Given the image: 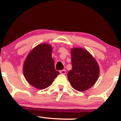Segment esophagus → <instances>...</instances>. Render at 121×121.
<instances>
[{
	"label": "esophagus",
	"mask_w": 121,
	"mask_h": 121,
	"mask_svg": "<svg viewBox=\"0 0 121 121\" xmlns=\"http://www.w3.org/2000/svg\"><path fill=\"white\" fill-rule=\"evenodd\" d=\"M59 72H60V74H65L66 73V70H65V69H63V70H60L59 71Z\"/></svg>",
	"instance_id": "obj_1"
}]
</instances>
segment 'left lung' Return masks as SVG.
Instances as JSON below:
<instances>
[{
  "label": "left lung",
  "instance_id": "1",
  "mask_svg": "<svg viewBox=\"0 0 121 121\" xmlns=\"http://www.w3.org/2000/svg\"><path fill=\"white\" fill-rule=\"evenodd\" d=\"M71 54L72 69L67 74L68 79L75 90L83 91L97 82L99 67L94 57L83 48H72Z\"/></svg>",
  "mask_w": 121,
  "mask_h": 121
}]
</instances>
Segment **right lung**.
<instances>
[{
  "instance_id": "obj_1",
  "label": "right lung",
  "mask_w": 121,
  "mask_h": 121,
  "mask_svg": "<svg viewBox=\"0 0 121 121\" xmlns=\"http://www.w3.org/2000/svg\"><path fill=\"white\" fill-rule=\"evenodd\" d=\"M52 47L43 43L34 48L28 54L23 65V74L31 86L42 90L48 87L59 74L54 66Z\"/></svg>"
}]
</instances>
